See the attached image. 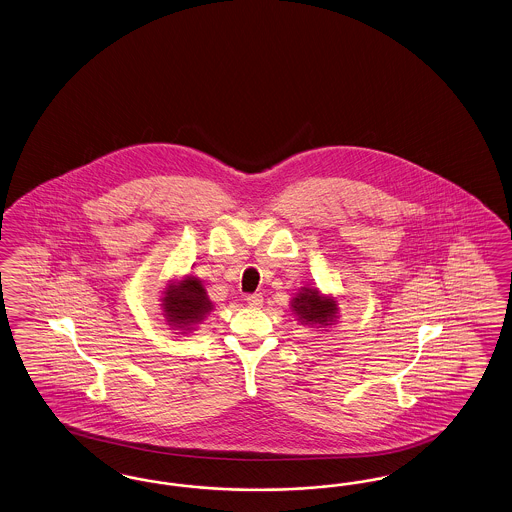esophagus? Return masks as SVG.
Here are the masks:
<instances>
[{
	"mask_svg": "<svg viewBox=\"0 0 512 512\" xmlns=\"http://www.w3.org/2000/svg\"><path fill=\"white\" fill-rule=\"evenodd\" d=\"M247 305L251 308H259L263 307V295L261 293H253V295H247L246 297Z\"/></svg>",
	"mask_w": 512,
	"mask_h": 512,
	"instance_id": "obj_1",
	"label": "esophagus"
}]
</instances>
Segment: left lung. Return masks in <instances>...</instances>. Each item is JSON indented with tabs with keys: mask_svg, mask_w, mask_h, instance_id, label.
Here are the masks:
<instances>
[{
	"mask_svg": "<svg viewBox=\"0 0 512 512\" xmlns=\"http://www.w3.org/2000/svg\"><path fill=\"white\" fill-rule=\"evenodd\" d=\"M289 312L301 326L316 331H328L341 316L339 299L331 293H322L316 286L299 287L289 301Z\"/></svg>",
	"mask_w": 512,
	"mask_h": 512,
	"instance_id": "8db88e82",
	"label": "left lung"
}]
</instances>
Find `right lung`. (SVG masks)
Returning <instances> with one entry per match:
<instances>
[{"label": "right lung", "instance_id": "1", "mask_svg": "<svg viewBox=\"0 0 512 512\" xmlns=\"http://www.w3.org/2000/svg\"><path fill=\"white\" fill-rule=\"evenodd\" d=\"M162 316L173 333H192L215 310L213 301L205 291L204 282L194 274L175 276L165 282L162 299Z\"/></svg>", "mask_w": 512, "mask_h": 512}]
</instances>
